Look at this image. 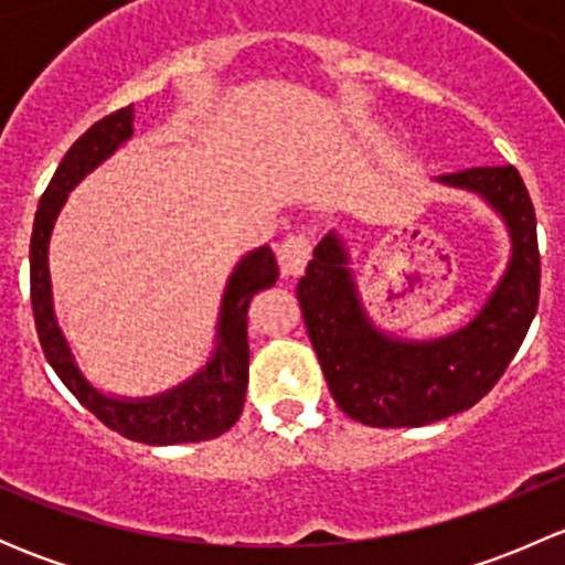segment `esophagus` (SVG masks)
<instances>
[{
  "label": "esophagus",
  "mask_w": 565,
  "mask_h": 565,
  "mask_svg": "<svg viewBox=\"0 0 565 565\" xmlns=\"http://www.w3.org/2000/svg\"><path fill=\"white\" fill-rule=\"evenodd\" d=\"M311 250H315V241L303 232L298 235H287L278 246V265H281L284 276H298L303 273V267L309 265Z\"/></svg>",
  "instance_id": "esophagus-1"
}]
</instances>
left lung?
<instances>
[{
	"label": "left lung",
	"instance_id": "8db88e82",
	"mask_svg": "<svg viewBox=\"0 0 565 565\" xmlns=\"http://www.w3.org/2000/svg\"><path fill=\"white\" fill-rule=\"evenodd\" d=\"M440 182L487 199L511 235V259L478 317L435 341L391 339L363 311L335 232L298 284L306 330L328 388L350 418L377 429L426 426L470 409L494 388L539 309L541 254L530 193L514 167H476Z\"/></svg>",
	"mask_w": 565,
	"mask_h": 565
}]
</instances>
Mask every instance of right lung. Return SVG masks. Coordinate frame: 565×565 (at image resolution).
<instances>
[{
    "label": "right lung",
    "mask_w": 565,
    "mask_h": 565,
    "mask_svg": "<svg viewBox=\"0 0 565 565\" xmlns=\"http://www.w3.org/2000/svg\"><path fill=\"white\" fill-rule=\"evenodd\" d=\"M134 134V106L98 119L84 136L73 141L67 156L56 167L49 188L40 196L35 226L30 243V289L35 328L45 361L65 383V388L100 420L108 429L122 437L147 446H174V443H202L224 435L237 424L243 413L248 388V303L259 289L273 287L278 281L276 256L267 246L250 250L237 262L218 317V344L213 358L188 383L177 385L169 393L152 398H114L95 388L78 372L71 355L65 335L56 324L54 306H51V278H49V237L54 221L65 204L67 191L84 174L104 163L122 141Z\"/></svg>",
    "instance_id": "1"
}]
</instances>
